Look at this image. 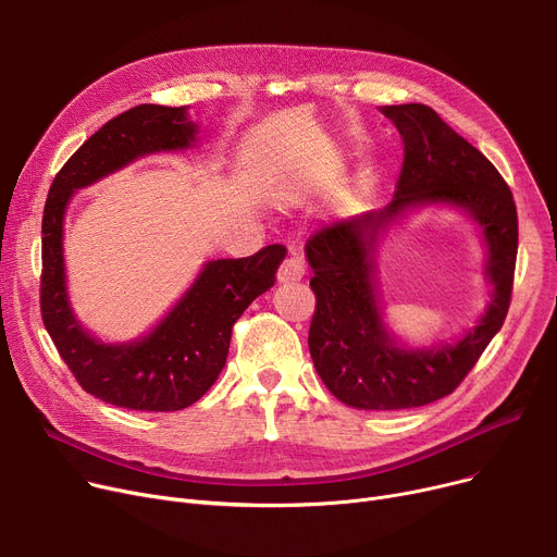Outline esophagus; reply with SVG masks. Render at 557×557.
Wrapping results in <instances>:
<instances>
[{
  "instance_id": "34e87169",
  "label": "esophagus",
  "mask_w": 557,
  "mask_h": 557,
  "mask_svg": "<svg viewBox=\"0 0 557 557\" xmlns=\"http://www.w3.org/2000/svg\"><path fill=\"white\" fill-rule=\"evenodd\" d=\"M302 275H305V267H302V261L298 257H286L277 269V282L280 284L300 282Z\"/></svg>"
}]
</instances>
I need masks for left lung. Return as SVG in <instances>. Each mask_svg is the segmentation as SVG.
<instances>
[{
  "label": "left lung",
  "mask_w": 557,
  "mask_h": 557,
  "mask_svg": "<svg viewBox=\"0 0 557 557\" xmlns=\"http://www.w3.org/2000/svg\"><path fill=\"white\" fill-rule=\"evenodd\" d=\"M404 144L397 194L382 212L315 230L305 250L315 311L309 352L325 386L345 404L397 411L451 395L502 330L517 261V208L508 183L474 146L424 103L382 106ZM422 201H451L484 227L495 298L482 325L456 346L401 350L385 334L371 288L375 232L397 211Z\"/></svg>",
  "instance_id": "left-lung-1"
}]
</instances>
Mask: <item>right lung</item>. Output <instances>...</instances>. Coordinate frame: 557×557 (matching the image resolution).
Here are the masks:
<instances>
[{
	"label": "right lung",
	"instance_id": "obj_1",
	"mask_svg": "<svg viewBox=\"0 0 557 557\" xmlns=\"http://www.w3.org/2000/svg\"><path fill=\"white\" fill-rule=\"evenodd\" d=\"M194 133L183 106H135L103 124L63 164L45 202L42 323L78 386L131 411H181L212 388L225 366L234 323L275 284L286 255L284 246L273 244L244 259L210 261L189 294L139 343L106 345L81 330L67 305L63 269V214L72 191L137 156L185 149Z\"/></svg>",
	"mask_w": 557,
	"mask_h": 557
}]
</instances>
